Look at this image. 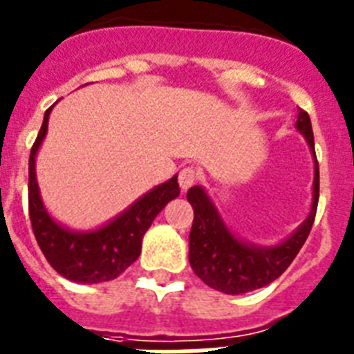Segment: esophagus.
<instances>
[{"mask_svg":"<svg viewBox=\"0 0 354 354\" xmlns=\"http://www.w3.org/2000/svg\"><path fill=\"white\" fill-rule=\"evenodd\" d=\"M196 183H197V171H196V169H192V168L180 169V174H179L180 190L186 192L188 188H192V186L196 185Z\"/></svg>","mask_w":354,"mask_h":354,"instance_id":"esophagus-1","label":"esophagus"}]
</instances>
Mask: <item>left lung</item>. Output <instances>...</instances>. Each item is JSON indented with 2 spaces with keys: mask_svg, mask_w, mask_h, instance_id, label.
Returning <instances> with one entry per match:
<instances>
[{
  "mask_svg": "<svg viewBox=\"0 0 354 354\" xmlns=\"http://www.w3.org/2000/svg\"><path fill=\"white\" fill-rule=\"evenodd\" d=\"M295 127L305 136L314 155V194L308 218L292 236L279 245L260 248L243 242L225 225L216 205L201 186H194L186 194L194 208L188 259L194 273L210 288L229 295H240L268 286L294 262L310 234L319 199V166L314 149L310 116L303 109H299Z\"/></svg>",
  "mask_w": 354,
  "mask_h": 354,
  "instance_id": "obj_1",
  "label": "left lung"
}]
</instances>
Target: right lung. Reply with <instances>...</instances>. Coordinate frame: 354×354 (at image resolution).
<instances>
[{"mask_svg": "<svg viewBox=\"0 0 354 354\" xmlns=\"http://www.w3.org/2000/svg\"><path fill=\"white\" fill-rule=\"evenodd\" d=\"M51 109L53 106L44 114L42 127L29 155V218L32 232L51 268L68 281L81 284L112 281L138 259L142 238L153 220L171 199L179 196L177 175L155 186L111 223L95 231L77 232L59 225L44 207L35 169L38 147L48 133Z\"/></svg>", "mask_w": 354, "mask_h": 354, "instance_id": "obj_1", "label": "right lung"}]
</instances>
